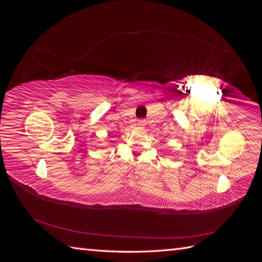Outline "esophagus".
<instances>
[{"label":"esophagus","instance_id":"34e87169","mask_svg":"<svg viewBox=\"0 0 262 262\" xmlns=\"http://www.w3.org/2000/svg\"><path fill=\"white\" fill-rule=\"evenodd\" d=\"M145 124H146L145 119H140V120H138V125L141 126V128H143Z\"/></svg>","mask_w":262,"mask_h":262}]
</instances>
